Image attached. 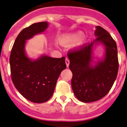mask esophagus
<instances>
[{
  "mask_svg": "<svg viewBox=\"0 0 127 127\" xmlns=\"http://www.w3.org/2000/svg\"><path fill=\"white\" fill-rule=\"evenodd\" d=\"M69 64H70V60L68 59H65V64H66V66L67 67H68V65H69Z\"/></svg>",
  "mask_w": 127,
  "mask_h": 127,
  "instance_id": "34e87169",
  "label": "esophagus"
}]
</instances>
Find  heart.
I'll return each mask as SVG.
<instances>
[{
	"instance_id": "b5f03b06",
	"label": "heart",
	"mask_w": 127,
	"mask_h": 127,
	"mask_svg": "<svg viewBox=\"0 0 127 127\" xmlns=\"http://www.w3.org/2000/svg\"><path fill=\"white\" fill-rule=\"evenodd\" d=\"M82 36H83V33L80 31L75 33L71 34L68 36H67L64 39H63L62 43L64 45H69V44H71V43H73V42H75L80 40L82 38Z\"/></svg>"
}]
</instances>
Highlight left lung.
Masks as SVG:
<instances>
[{
    "mask_svg": "<svg viewBox=\"0 0 127 127\" xmlns=\"http://www.w3.org/2000/svg\"><path fill=\"white\" fill-rule=\"evenodd\" d=\"M97 37L91 43H85L68 52L69 68L73 73L72 89L79 101L90 103L104 97L112 88L116 80L119 62L116 42L109 33L97 26L94 32ZM101 42L106 47V55L103 62L91 66L93 44Z\"/></svg>",
    "mask_w": 127,
    "mask_h": 127,
    "instance_id": "1",
    "label": "left lung"
}]
</instances>
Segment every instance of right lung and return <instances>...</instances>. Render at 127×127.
Returning <instances> with one entry per match:
<instances>
[{"label": "right lung", "mask_w": 127, "mask_h": 127, "mask_svg": "<svg viewBox=\"0 0 127 127\" xmlns=\"http://www.w3.org/2000/svg\"><path fill=\"white\" fill-rule=\"evenodd\" d=\"M46 22L35 23L22 30L18 35L10 57L11 77L16 89L29 101L40 103L52 97L58 78L66 68L65 59L42 56L31 61L24 52L26 40L43 32Z\"/></svg>", "instance_id": "add662e5"}]
</instances>
